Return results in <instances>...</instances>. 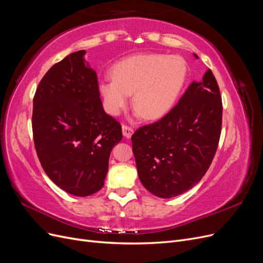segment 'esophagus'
Here are the masks:
<instances>
[{"label": "esophagus", "instance_id": "1", "mask_svg": "<svg viewBox=\"0 0 263 263\" xmlns=\"http://www.w3.org/2000/svg\"><path fill=\"white\" fill-rule=\"evenodd\" d=\"M122 129H123V135L126 137V138H130L132 135L134 134V129L133 127L126 125V124H123L122 125Z\"/></svg>", "mask_w": 263, "mask_h": 263}]
</instances>
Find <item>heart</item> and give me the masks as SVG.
Instances as JSON below:
<instances>
[{
    "instance_id": "obj_1",
    "label": "heart",
    "mask_w": 263,
    "mask_h": 263,
    "mask_svg": "<svg viewBox=\"0 0 263 263\" xmlns=\"http://www.w3.org/2000/svg\"><path fill=\"white\" fill-rule=\"evenodd\" d=\"M186 76V63L178 55L135 54L115 63L112 78L103 79L99 90L110 115L121 113L133 94V105L138 113L157 119L173 107Z\"/></svg>"
}]
</instances>
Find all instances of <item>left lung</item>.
<instances>
[{
  "label": "left lung",
  "mask_w": 263,
  "mask_h": 263,
  "mask_svg": "<svg viewBox=\"0 0 263 263\" xmlns=\"http://www.w3.org/2000/svg\"><path fill=\"white\" fill-rule=\"evenodd\" d=\"M197 58V55L195 54ZM222 103L212 70L192 82L176 106L132 136L140 182L169 198L192 189L209 170L221 132Z\"/></svg>",
  "instance_id": "left-lung-1"
}]
</instances>
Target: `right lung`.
<instances>
[{"label": "right lung", "instance_id": "1", "mask_svg": "<svg viewBox=\"0 0 263 263\" xmlns=\"http://www.w3.org/2000/svg\"><path fill=\"white\" fill-rule=\"evenodd\" d=\"M79 50L54 63L34 95L33 137L47 176L76 196L97 193L122 126L104 112L98 76Z\"/></svg>", "mask_w": 263, "mask_h": 263}]
</instances>
